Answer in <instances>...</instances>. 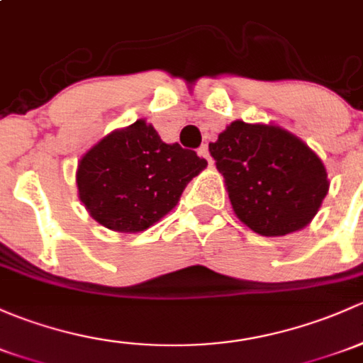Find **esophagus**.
Listing matches in <instances>:
<instances>
[{"instance_id":"obj_1","label":"esophagus","mask_w":363,"mask_h":363,"mask_svg":"<svg viewBox=\"0 0 363 363\" xmlns=\"http://www.w3.org/2000/svg\"><path fill=\"white\" fill-rule=\"evenodd\" d=\"M198 155L203 156V158L208 162V165H212V158H211V152H208V146H207V144H203V146L198 147Z\"/></svg>"}]
</instances>
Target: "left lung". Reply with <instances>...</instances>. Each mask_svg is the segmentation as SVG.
I'll list each match as a JSON object with an SVG mask.
<instances>
[{"label": "left lung", "instance_id": "8db88e82", "mask_svg": "<svg viewBox=\"0 0 363 363\" xmlns=\"http://www.w3.org/2000/svg\"><path fill=\"white\" fill-rule=\"evenodd\" d=\"M236 217L262 236L303 230L329 191L322 160L277 125L233 121L208 144Z\"/></svg>", "mask_w": 363, "mask_h": 363}]
</instances>
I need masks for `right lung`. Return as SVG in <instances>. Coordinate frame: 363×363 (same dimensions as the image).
I'll return each instance as SVG.
<instances>
[{
	"mask_svg": "<svg viewBox=\"0 0 363 363\" xmlns=\"http://www.w3.org/2000/svg\"><path fill=\"white\" fill-rule=\"evenodd\" d=\"M207 160L179 144H165L146 120L120 128L82 156L76 170L79 200L104 228L147 230L177 205Z\"/></svg>",
	"mask_w": 363,
	"mask_h": 363,
	"instance_id": "right-lung-1",
	"label": "right lung"
}]
</instances>
